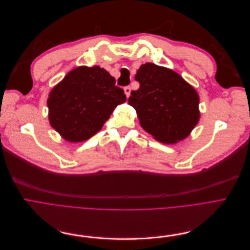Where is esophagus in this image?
<instances>
[{
  "label": "esophagus",
  "mask_w": 250,
  "mask_h": 250,
  "mask_svg": "<svg viewBox=\"0 0 250 250\" xmlns=\"http://www.w3.org/2000/svg\"><path fill=\"white\" fill-rule=\"evenodd\" d=\"M124 92H125V94H126V97L128 98V97L130 96V92H131V87H130L129 85L125 86V87H124Z\"/></svg>",
  "instance_id": "obj_1"
}]
</instances>
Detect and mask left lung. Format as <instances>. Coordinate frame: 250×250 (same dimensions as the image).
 Segmentation results:
<instances>
[{
  "mask_svg": "<svg viewBox=\"0 0 250 250\" xmlns=\"http://www.w3.org/2000/svg\"><path fill=\"white\" fill-rule=\"evenodd\" d=\"M128 103L136 110L141 127L163 144L184 139L199 120L195 89L175 71L152 63L141 65Z\"/></svg>",
  "mask_w": 250,
  "mask_h": 250,
  "instance_id": "8db88e82",
  "label": "left lung"
}]
</instances>
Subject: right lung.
I'll return each mask as SVG.
<instances>
[{"mask_svg":"<svg viewBox=\"0 0 250 250\" xmlns=\"http://www.w3.org/2000/svg\"><path fill=\"white\" fill-rule=\"evenodd\" d=\"M108 71L78 67L56 85L47 99L50 123L68 141L90 138L102 129L118 104L126 101Z\"/></svg>","mask_w":250,"mask_h":250,"instance_id":"right-lung-1","label":"right lung"}]
</instances>
